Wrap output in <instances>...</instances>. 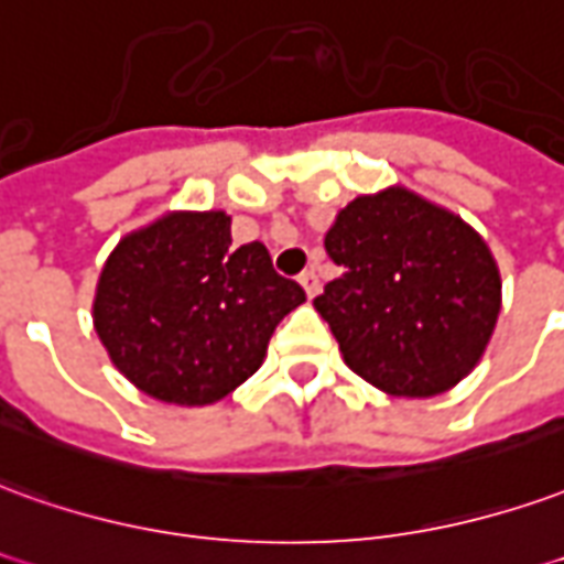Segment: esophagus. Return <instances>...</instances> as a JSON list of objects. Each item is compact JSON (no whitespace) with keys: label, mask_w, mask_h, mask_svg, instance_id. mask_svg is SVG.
Segmentation results:
<instances>
[{"label":"esophagus","mask_w":564,"mask_h":564,"mask_svg":"<svg viewBox=\"0 0 564 564\" xmlns=\"http://www.w3.org/2000/svg\"><path fill=\"white\" fill-rule=\"evenodd\" d=\"M299 283H302V290L308 293V299H314V295L321 293V278H317L314 271H305V274L299 278Z\"/></svg>","instance_id":"34e87169"}]
</instances>
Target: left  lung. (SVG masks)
I'll return each instance as SVG.
<instances>
[{
  "instance_id": "1",
  "label": "left lung",
  "mask_w": 564,
  "mask_h": 564,
  "mask_svg": "<svg viewBox=\"0 0 564 564\" xmlns=\"http://www.w3.org/2000/svg\"><path fill=\"white\" fill-rule=\"evenodd\" d=\"M323 247L341 274L314 308L357 376L421 400L474 372L501 314V271L474 226L391 186L341 207Z\"/></svg>"
}]
</instances>
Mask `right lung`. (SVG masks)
Segmentation results:
<instances>
[{"label": "right lung", "instance_id": "obj_1", "mask_svg": "<svg viewBox=\"0 0 564 564\" xmlns=\"http://www.w3.org/2000/svg\"><path fill=\"white\" fill-rule=\"evenodd\" d=\"M305 302L265 243L231 247L223 210H173L116 243L94 329L121 376L161 403L210 405L253 376L274 326Z\"/></svg>", "mask_w": 564, "mask_h": 564}]
</instances>
